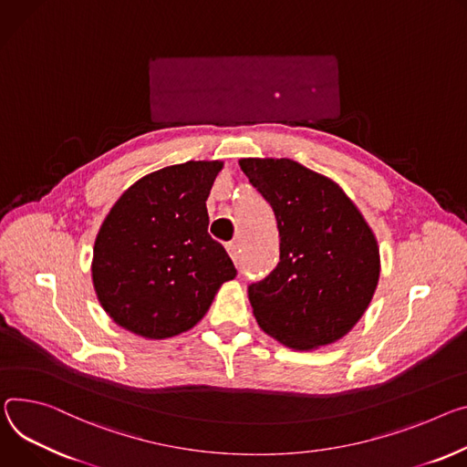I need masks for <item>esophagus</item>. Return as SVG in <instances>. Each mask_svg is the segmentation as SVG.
<instances>
[{"label": "esophagus", "instance_id": "esophagus-1", "mask_svg": "<svg viewBox=\"0 0 467 467\" xmlns=\"http://www.w3.org/2000/svg\"><path fill=\"white\" fill-rule=\"evenodd\" d=\"M227 253H229V257L234 261V265H238V255H240L238 242H231V244H227Z\"/></svg>", "mask_w": 467, "mask_h": 467}]
</instances>
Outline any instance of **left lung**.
<instances>
[{
    "mask_svg": "<svg viewBox=\"0 0 467 467\" xmlns=\"http://www.w3.org/2000/svg\"><path fill=\"white\" fill-rule=\"evenodd\" d=\"M240 169L274 208L279 263L249 285L253 317L292 350L343 338L367 311L379 279L378 240L331 179L288 158H242Z\"/></svg>",
    "mask_w": 467,
    "mask_h": 467,
    "instance_id": "8db88e82",
    "label": "left lung"
}]
</instances>
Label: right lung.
<instances>
[{
	"mask_svg": "<svg viewBox=\"0 0 467 467\" xmlns=\"http://www.w3.org/2000/svg\"><path fill=\"white\" fill-rule=\"evenodd\" d=\"M220 160H190L145 175L104 218L91 277L106 315L150 341L192 329L225 281L236 277L208 234L206 199Z\"/></svg>",
	"mask_w": 467,
	"mask_h": 467,
	"instance_id": "obj_1",
	"label": "right lung"
}]
</instances>
